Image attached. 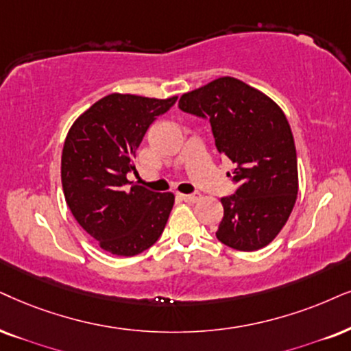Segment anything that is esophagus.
Returning a JSON list of instances; mask_svg holds the SVG:
<instances>
[{
  "instance_id": "esophagus-1",
  "label": "esophagus",
  "mask_w": 351,
  "mask_h": 351,
  "mask_svg": "<svg viewBox=\"0 0 351 351\" xmlns=\"http://www.w3.org/2000/svg\"><path fill=\"white\" fill-rule=\"evenodd\" d=\"M181 199L184 202H197L201 199V193H193V194H181Z\"/></svg>"
}]
</instances>
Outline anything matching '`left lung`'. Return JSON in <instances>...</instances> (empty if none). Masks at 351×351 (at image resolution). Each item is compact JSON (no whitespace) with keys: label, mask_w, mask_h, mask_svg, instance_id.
<instances>
[{"label":"left lung","mask_w":351,"mask_h":351,"mask_svg":"<svg viewBox=\"0 0 351 351\" xmlns=\"http://www.w3.org/2000/svg\"><path fill=\"white\" fill-rule=\"evenodd\" d=\"M180 110L208 119L237 184L221 197L215 237L238 251H257L280 233L298 194V163L290 124L280 106L234 77H220L184 94Z\"/></svg>","instance_id":"left-lung-1"}]
</instances>
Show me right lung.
<instances>
[{
	"instance_id": "1",
	"label": "right lung",
	"mask_w": 351,
	"mask_h": 351,
	"mask_svg": "<svg viewBox=\"0 0 351 351\" xmlns=\"http://www.w3.org/2000/svg\"><path fill=\"white\" fill-rule=\"evenodd\" d=\"M112 94L76 119L61 155L64 199L77 223L114 256H136L160 238L175 196L134 183L132 157L155 119L175 105Z\"/></svg>"
}]
</instances>
